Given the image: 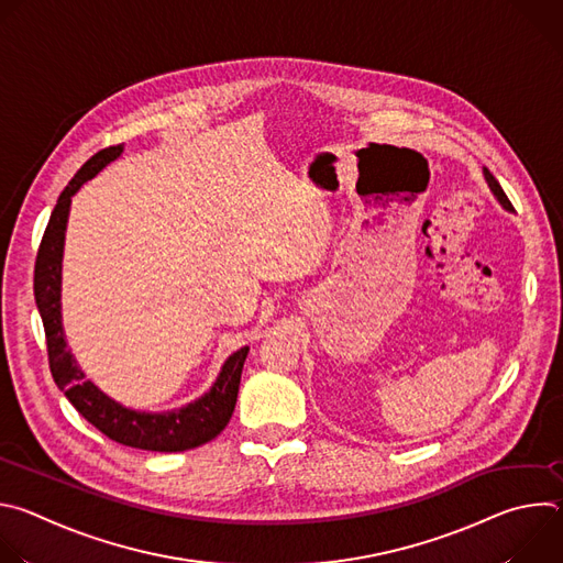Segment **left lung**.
Here are the masks:
<instances>
[{
    "label": "left lung",
    "mask_w": 563,
    "mask_h": 563,
    "mask_svg": "<svg viewBox=\"0 0 563 563\" xmlns=\"http://www.w3.org/2000/svg\"><path fill=\"white\" fill-rule=\"evenodd\" d=\"M484 174H486V180H488L490 189H493V191H495V196L499 198V202H501L506 209H512V202H510V200H508V196L504 194V189H501V185L497 183V178H495V176H493L488 169H484Z\"/></svg>",
    "instance_id": "1"
}]
</instances>
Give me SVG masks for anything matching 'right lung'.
<instances>
[{
	"mask_svg": "<svg viewBox=\"0 0 563 563\" xmlns=\"http://www.w3.org/2000/svg\"><path fill=\"white\" fill-rule=\"evenodd\" d=\"M122 153V144L107 146L98 151L91 159L82 165L66 189L59 194L57 205L51 213L46 231L35 258V302L44 323L48 367L57 387L66 394L73 408L82 415L91 426H96L111 441H118L129 448L151 450V452H185L194 450L211 439H216L229 423L235 398L240 374L247 358L250 347H240L227 358L222 372L213 387L187 408L148 415L126 410L107 394H102L91 380L85 378V372L77 367L70 352L66 350L62 332V313H59V283H62V250H64V229L70 207V196L91 180L102 167Z\"/></svg>",
	"mask_w": 563,
	"mask_h": 563,
	"instance_id": "1",
	"label": "right lung"
}]
</instances>
